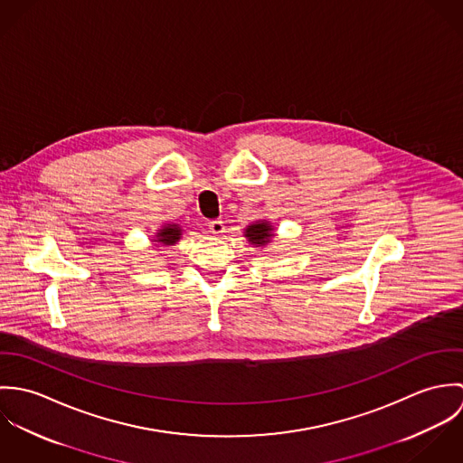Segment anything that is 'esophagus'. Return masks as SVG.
Returning <instances> with one entry per match:
<instances>
[{
    "instance_id": "34e87169",
    "label": "esophagus",
    "mask_w": 463,
    "mask_h": 463,
    "mask_svg": "<svg viewBox=\"0 0 463 463\" xmlns=\"http://www.w3.org/2000/svg\"><path fill=\"white\" fill-rule=\"evenodd\" d=\"M206 226H208V232L213 235H221L224 232V221H221V219H213Z\"/></svg>"
}]
</instances>
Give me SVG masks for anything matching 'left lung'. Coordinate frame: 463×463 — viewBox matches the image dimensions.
Returning <instances> with one entry per match:
<instances>
[{"mask_svg": "<svg viewBox=\"0 0 463 463\" xmlns=\"http://www.w3.org/2000/svg\"><path fill=\"white\" fill-rule=\"evenodd\" d=\"M246 237L250 239V242L253 244H265L270 239V226H267L265 222H259V224H251L246 230Z\"/></svg>", "mask_w": 463, "mask_h": 463, "instance_id": "1", "label": "left lung"}]
</instances>
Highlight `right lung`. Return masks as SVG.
I'll use <instances>...</instances> for the list:
<instances>
[{
    "label": "right lung",
    "mask_w": 463,
    "mask_h": 463,
    "mask_svg": "<svg viewBox=\"0 0 463 463\" xmlns=\"http://www.w3.org/2000/svg\"><path fill=\"white\" fill-rule=\"evenodd\" d=\"M180 235H182V232L178 230V226L171 224V226H165L164 230H160L158 242H162L165 246H171V244H175L180 239Z\"/></svg>",
    "instance_id": "right-lung-1"
}]
</instances>
